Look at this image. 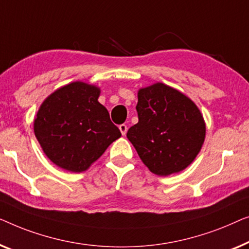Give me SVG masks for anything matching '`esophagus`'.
I'll use <instances>...</instances> for the list:
<instances>
[{"label":"esophagus","instance_id":"esophagus-1","mask_svg":"<svg viewBox=\"0 0 249 249\" xmlns=\"http://www.w3.org/2000/svg\"><path fill=\"white\" fill-rule=\"evenodd\" d=\"M118 127H120V131L122 133V135H126V133H127V125L121 124L120 126H118Z\"/></svg>","mask_w":249,"mask_h":249}]
</instances>
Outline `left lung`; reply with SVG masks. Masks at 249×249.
I'll list each match as a JSON object with an SVG mask.
<instances>
[{
    "label": "left lung",
    "instance_id": "1",
    "mask_svg": "<svg viewBox=\"0 0 249 249\" xmlns=\"http://www.w3.org/2000/svg\"><path fill=\"white\" fill-rule=\"evenodd\" d=\"M138 98L139 123L126 136L143 163L159 176L184 170L204 142L201 111L190 98L163 83L140 89Z\"/></svg>",
    "mask_w": 249,
    "mask_h": 249
}]
</instances>
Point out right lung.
Here are the masks:
<instances>
[{
    "label": "right lung",
    "instance_id": "right-lung-1",
    "mask_svg": "<svg viewBox=\"0 0 249 249\" xmlns=\"http://www.w3.org/2000/svg\"><path fill=\"white\" fill-rule=\"evenodd\" d=\"M100 90L83 82H72L51 94L34 122L35 135L45 155L63 169H88L121 132L109 113L98 101Z\"/></svg>",
    "mask_w": 249,
    "mask_h": 249
}]
</instances>
